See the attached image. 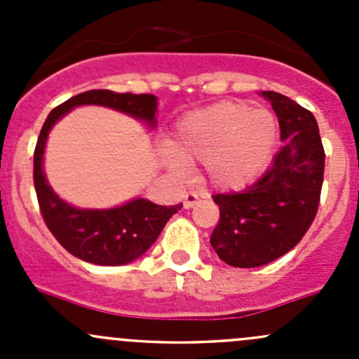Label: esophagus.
I'll return each instance as SVG.
<instances>
[{
    "label": "esophagus",
    "instance_id": "1",
    "mask_svg": "<svg viewBox=\"0 0 359 359\" xmlns=\"http://www.w3.org/2000/svg\"><path fill=\"white\" fill-rule=\"evenodd\" d=\"M198 201H200V196H198L196 193H186V194H184V208H186V210L193 208V206L196 205Z\"/></svg>",
    "mask_w": 359,
    "mask_h": 359
}]
</instances>
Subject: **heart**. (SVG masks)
<instances>
[{"instance_id":"obj_1","label":"heart","mask_w":359,"mask_h":359,"mask_svg":"<svg viewBox=\"0 0 359 359\" xmlns=\"http://www.w3.org/2000/svg\"><path fill=\"white\" fill-rule=\"evenodd\" d=\"M280 137L274 112L222 100L184 114L163 158L172 168L201 161L203 180L217 191H240L269 166Z\"/></svg>"}]
</instances>
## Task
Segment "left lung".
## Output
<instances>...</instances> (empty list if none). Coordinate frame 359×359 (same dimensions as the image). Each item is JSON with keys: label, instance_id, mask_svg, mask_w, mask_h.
<instances>
[{"label": "left lung", "instance_id": "obj_1", "mask_svg": "<svg viewBox=\"0 0 359 359\" xmlns=\"http://www.w3.org/2000/svg\"><path fill=\"white\" fill-rule=\"evenodd\" d=\"M280 123L281 142L273 166L241 193L215 194L220 219L210 236L220 260L259 267L295 247L316 217L325 151L313 112L276 92H260Z\"/></svg>", "mask_w": 359, "mask_h": 359}]
</instances>
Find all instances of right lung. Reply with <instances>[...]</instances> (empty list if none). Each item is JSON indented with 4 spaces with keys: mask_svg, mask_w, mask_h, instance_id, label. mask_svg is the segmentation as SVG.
<instances>
[{
    "mask_svg": "<svg viewBox=\"0 0 359 359\" xmlns=\"http://www.w3.org/2000/svg\"><path fill=\"white\" fill-rule=\"evenodd\" d=\"M79 106H102L144 121L151 130L158 125V97L90 90L71 97L48 114L34 149V189L46 227L60 245L78 259L97 266L130 264L151 248L173 213L182 205L161 206L144 198L112 208H78L64 201L48 184L43 170L50 130L67 112Z\"/></svg>",
    "mask_w": 359,
    "mask_h": 359,
    "instance_id": "add662e5",
    "label": "right lung"
}]
</instances>
